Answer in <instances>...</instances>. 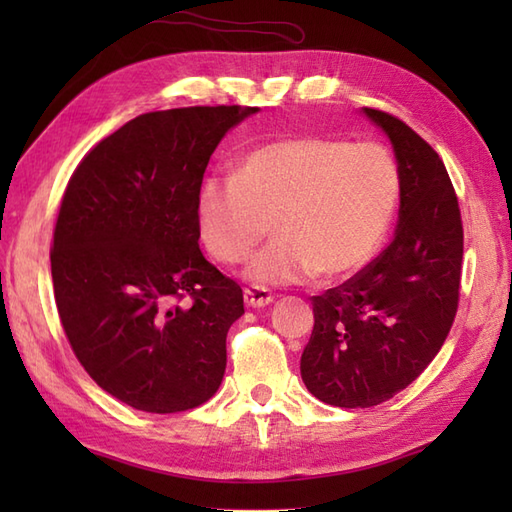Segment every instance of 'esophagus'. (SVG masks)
Returning <instances> with one entry per match:
<instances>
[{"label": "esophagus", "mask_w": 512, "mask_h": 512, "mask_svg": "<svg viewBox=\"0 0 512 512\" xmlns=\"http://www.w3.org/2000/svg\"><path fill=\"white\" fill-rule=\"evenodd\" d=\"M273 299H275V295L273 292H268L266 288L253 286V288L244 290V301L248 308H264V306H268V303H273Z\"/></svg>", "instance_id": "34e87169"}]
</instances>
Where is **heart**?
Wrapping results in <instances>:
<instances>
[{
	"label": "heart",
	"instance_id": "heart-1",
	"mask_svg": "<svg viewBox=\"0 0 512 512\" xmlns=\"http://www.w3.org/2000/svg\"><path fill=\"white\" fill-rule=\"evenodd\" d=\"M400 173L383 145L290 136L246 154L235 176L204 178L195 222L222 264L248 257L273 224L275 239L246 266L257 286L339 279L361 270L385 242Z\"/></svg>",
	"mask_w": 512,
	"mask_h": 512
}]
</instances>
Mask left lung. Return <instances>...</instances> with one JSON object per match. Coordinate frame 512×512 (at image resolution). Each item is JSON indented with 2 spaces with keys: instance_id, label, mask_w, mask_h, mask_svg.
I'll use <instances>...</instances> for the list:
<instances>
[{
  "instance_id": "8db88e82",
  "label": "left lung",
  "mask_w": 512,
  "mask_h": 512,
  "mask_svg": "<svg viewBox=\"0 0 512 512\" xmlns=\"http://www.w3.org/2000/svg\"><path fill=\"white\" fill-rule=\"evenodd\" d=\"M394 145L400 173L391 244L345 284L312 297L301 378L332 407H374L416 380L458 312L464 231L447 167L400 118L363 110Z\"/></svg>"
}]
</instances>
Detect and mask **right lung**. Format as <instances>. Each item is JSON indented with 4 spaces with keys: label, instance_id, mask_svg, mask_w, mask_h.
<instances>
[{
    "label": "right lung",
    "instance_id": "1",
    "mask_svg": "<svg viewBox=\"0 0 512 512\" xmlns=\"http://www.w3.org/2000/svg\"><path fill=\"white\" fill-rule=\"evenodd\" d=\"M255 112L140 114L92 147L65 187L50 250L59 319L85 372L129 407L187 411L222 383L244 295L204 259L195 198L224 134Z\"/></svg>",
    "mask_w": 512,
    "mask_h": 512
}]
</instances>
